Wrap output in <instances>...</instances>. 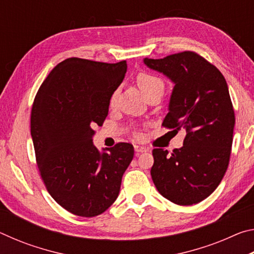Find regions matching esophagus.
<instances>
[{
  "instance_id": "34e87169",
  "label": "esophagus",
  "mask_w": 254,
  "mask_h": 254,
  "mask_svg": "<svg viewBox=\"0 0 254 254\" xmlns=\"http://www.w3.org/2000/svg\"><path fill=\"white\" fill-rule=\"evenodd\" d=\"M134 150H135L136 153H141V152H147V151H149V148L144 147V145L134 144Z\"/></svg>"
}]
</instances>
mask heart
I'll use <instances>...</instances> for the list:
<instances>
[{
	"label": "heart",
	"mask_w": 254,
	"mask_h": 254,
	"mask_svg": "<svg viewBox=\"0 0 254 254\" xmlns=\"http://www.w3.org/2000/svg\"><path fill=\"white\" fill-rule=\"evenodd\" d=\"M136 80H137V85H139L140 88L142 89V92L144 93L145 96L151 92L156 91L158 88H165L163 81L160 78H158L157 76L149 74V72H140L136 77ZM117 95H118V91L113 92V94L111 95V98H110L111 105H114L115 101H117Z\"/></svg>",
	"instance_id": "b5f03b06"
}]
</instances>
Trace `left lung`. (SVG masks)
<instances>
[{
	"label": "left lung",
	"instance_id": "obj_1",
	"mask_svg": "<svg viewBox=\"0 0 254 254\" xmlns=\"http://www.w3.org/2000/svg\"><path fill=\"white\" fill-rule=\"evenodd\" d=\"M143 63L175 84L162 126L186 131L182 148L152 150L153 184L175 204H197L217 188L229 166L235 115L226 80L194 51Z\"/></svg>",
	"mask_w": 254,
	"mask_h": 254
}]
</instances>
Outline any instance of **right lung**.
Here are the masks:
<instances>
[{"instance_id":"add662e5","label":"right lung","mask_w":254,"mask_h":254,"mask_svg":"<svg viewBox=\"0 0 254 254\" xmlns=\"http://www.w3.org/2000/svg\"><path fill=\"white\" fill-rule=\"evenodd\" d=\"M127 62L81 58L59 63L41 84L31 110V136L38 169L51 197L71 214L97 216L118 198L134 149L119 142L100 152L95 131L109 113Z\"/></svg>"}]
</instances>
